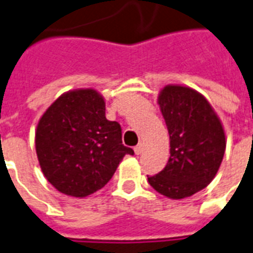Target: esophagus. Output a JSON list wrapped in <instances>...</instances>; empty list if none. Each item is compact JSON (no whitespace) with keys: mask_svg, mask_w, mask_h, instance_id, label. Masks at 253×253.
Masks as SVG:
<instances>
[{"mask_svg":"<svg viewBox=\"0 0 253 253\" xmlns=\"http://www.w3.org/2000/svg\"><path fill=\"white\" fill-rule=\"evenodd\" d=\"M135 153H136V155H141V153H143V143H140V144H137L136 147H135Z\"/></svg>","mask_w":253,"mask_h":253,"instance_id":"1","label":"esophagus"}]
</instances>
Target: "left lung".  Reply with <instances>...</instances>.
<instances>
[{"label": "left lung", "mask_w": 253, "mask_h": 253, "mask_svg": "<svg viewBox=\"0 0 253 253\" xmlns=\"http://www.w3.org/2000/svg\"><path fill=\"white\" fill-rule=\"evenodd\" d=\"M159 105L170 137V159L159 174L147 175L157 192L183 199L208 186L222 162L226 140L211 104L194 89L166 85Z\"/></svg>", "instance_id": "1"}]
</instances>
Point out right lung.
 I'll return each mask as SVG.
<instances>
[{
    "instance_id": "right-lung-1",
    "label": "right lung",
    "mask_w": 253,
    "mask_h": 253,
    "mask_svg": "<svg viewBox=\"0 0 253 253\" xmlns=\"http://www.w3.org/2000/svg\"><path fill=\"white\" fill-rule=\"evenodd\" d=\"M41 170L62 194L84 198L112 179L121 160L133 155L122 144V128L105 117L94 89L62 94L41 117L36 130Z\"/></svg>"
}]
</instances>
